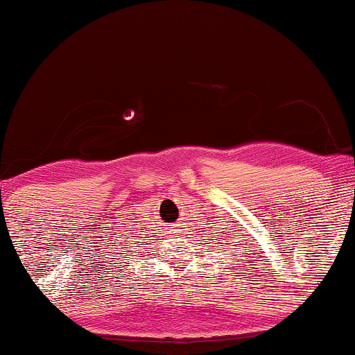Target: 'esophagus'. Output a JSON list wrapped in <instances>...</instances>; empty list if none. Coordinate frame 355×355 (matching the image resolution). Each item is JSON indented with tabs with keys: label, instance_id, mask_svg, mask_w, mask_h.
Here are the masks:
<instances>
[{
	"label": "esophagus",
	"instance_id": "34e87169",
	"mask_svg": "<svg viewBox=\"0 0 355 355\" xmlns=\"http://www.w3.org/2000/svg\"><path fill=\"white\" fill-rule=\"evenodd\" d=\"M169 232H171V236L173 238H176V234H179V232H181V230H178L176 227H171V230H169Z\"/></svg>",
	"mask_w": 355,
	"mask_h": 355
}]
</instances>
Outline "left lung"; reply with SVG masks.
I'll return each instance as SVG.
<instances>
[{
	"mask_svg": "<svg viewBox=\"0 0 355 355\" xmlns=\"http://www.w3.org/2000/svg\"><path fill=\"white\" fill-rule=\"evenodd\" d=\"M220 233H222V232H220ZM220 236H222V234H220ZM234 236H238V234H234ZM218 241H220V245H228V243H223L222 238H218ZM215 245H217V243H215ZM234 256H236V254H234Z\"/></svg>",
	"mask_w": 355,
	"mask_h": 355,
	"instance_id": "left-lung-1",
	"label": "left lung"
}]
</instances>
